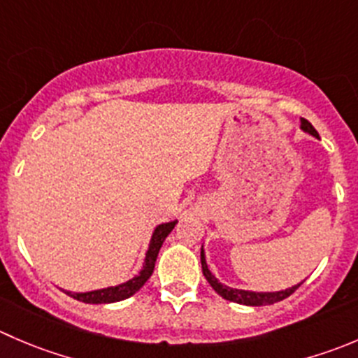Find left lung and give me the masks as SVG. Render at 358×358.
Listing matches in <instances>:
<instances>
[{
	"label": "left lung",
	"instance_id": "1",
	"mask_svg": "<svg viewBox=\"0 0 358 358\" xmlns=\"http://www.w3.org/2000/svg\"><path fill=\"white\" fill-rule=\"evenodd\" d=\"M301 127H303L306 133L313 134V136L318 138L317 129H315V127L311 126L306 119H301ZM201 266H203L204 278L208 280V283L211 285V289H213L218 296H222L224 299H227V301H232V303L246 304V306H267V304H275V303H278V301H283V299H287L289 296H292V294L301 287V283H299V285H294L292 289L282 290V292H248V290L229 289V287L218 283V280L210 273V269H208V266H206V259H204L203 248H201Z\"/></svg>",
	"mask_w": 358,
	"mask_h": 358
}]
</instances>
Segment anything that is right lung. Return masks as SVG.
I'll return each mask as SVG.
<instances>
[{"label":"right lung","mask_w":358,"mask_h":358,"mask_svg":"<svg viewBox=\"0 0 358 358\" xmlns=\"http://www.w3.org/2000/svg\"><path fill=\"white\" fill-rule=\"evenodd\" d=\"M176 222H168V224H161L157 225V229L154 231V236H152L150 246H148L147 252V259H145L143 269L140 271V275L134 276L133 280L126 283H120L117 287H108V289H101V290H92V292H83V294H71L66 292L68 296H71L73 299L80 301V303H87V304H108V303H117V301H122L131 297L133 294H136L141 287L147 283V280L150 278L152 273H154L155 267V259H157V253L161 250L162 243L164 239L168 238L169 232L173 231Z\"/></svg>","instance_id":"1"}]
</instances>
